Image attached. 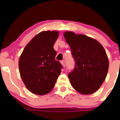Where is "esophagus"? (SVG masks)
<instances>
[{
	"label": "esophagus",
	"mask_w": 120,
	"mask_h": 120,
	"mask_svg": "<svg viewBox=\"0 0 120 120\" xmlns=\"http://www.w3.org/2000/svg\"><path fill=\"white\" fill-rule=\"evenodd\" d=\"M61 65L63 66V67L64 68L65 66H66V64H65L64 61H61Z\"/></svg>",
	"instance_id": "1"
}]
</instances>
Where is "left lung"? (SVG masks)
<instances>
[{
  "label": "left lung",
  "mask_w": 120,
  "mask_h": 120,
  "mask_svg": "<svg viewBox=\"0 0 120 120\" xmlns=\"http://www.w3.org/2000/svg\"><path fill=\"white\" fill-rule=\"evenodd\" d=\"M71 48L75 67L68 75L74 89L82 95L96 92L105 81L109 62L103 46L97 40L71 31L64 32Z\"/></svg>",
  "instance_id": "8db88e82"
}]
</instances>
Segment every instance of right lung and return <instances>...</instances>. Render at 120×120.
<instances>
[{"instance_id": "right-lung-1", "label": "right lung", "mask_w": 120, "mask_h": 120, "mask_svg": "<svg viewBox=\"0 0 120 120\" xmlns=\"http://www.w3.org/2000/svg\"><path fill=\"white\" fill-rule=\"evenodd\" d=\"M59 35L57 31L39 32L25 46L20 56V76L26 88L32 94H49L61 73L62 66L55 60L57 52L53 49Z\"/></svg>"}]
</instances>
